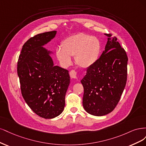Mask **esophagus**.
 Returning <instances> with one entry per match:
<instances>
[{
	"instance_id": "1",
	"label": "esophagus",
	"mask_w": 146,
	"mask_h": 146,
	"mask_svg": "<svg viewBox=\"0 0 146 146\" xmlns=\"http://www.w3.org/2000/svg\"><path fill=\"white\" fill-rule=\"evenodd\" d=\"M70 78L72 79H75L77 78V73L76 71H74V70H72L71 72H70Z\"/></svg>"
}]
</instances>
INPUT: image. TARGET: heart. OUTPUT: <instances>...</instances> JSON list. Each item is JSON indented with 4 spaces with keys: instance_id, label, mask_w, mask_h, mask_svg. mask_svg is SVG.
Returning a JSON list of instances; mask_svg holds the SVG:
<instances>
[{
    "instance_id": "b5f03b06",
    "label": "heart",
    "mask_w": 146,
    "mask_h": 146,
    "mask_svg": "<svg viewBox=\"0 0 146 146\" xmlns=\"http://www.w3.org/2000/svg\"><path fill=\"white\" fill-rule=\"evenodd\" d=\"M56 50V55L60 64L68 67L72 62V56L79 67L87 68L95 64L100 57L101 44L96 37L78 33L67 37Z\"/></svg>"
}]
</instances>
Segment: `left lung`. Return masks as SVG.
Returning a JSON list of instances; mask_svg holds the SVG:
<instances>
[{
    "label": "left lung",
    "mask_w": 146,
    "mask_h": 146,
    "mask_svg": "<svg viewBox=\"0 0 146 146\" xmlns=\"http://www.w3.org/2000/svg\"><path fill=\"white\" fill-rule=\"evenodd\" d=\"M107 42L100 58L87 69L81 81L84 87L82 104L94 116H104L114 110L125 88L128 58L117 38L104 34Z\"/></svg>",
    "instance_id": "8db88e82"
}]
</instances>
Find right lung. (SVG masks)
I'll return each mask as SVG.
<instances>
[{"label":"right lung","mask_w":146,"mask_h":146,"mask_svg":"<svg viewBox=\"0 0 146 146\" xmlns=\"http://www.w3.org/2000/svg\"><path fill=\"white\" fill-rule=\"evenodd\" d=\"M56 31L38 34L23 45L17 62V74L22 96L36 115L45 119L59 116L64 109L70 84L68 71L54 66L43 47L55 37Z\"/></svg>","instance_id":"obj_1"}]
</instances>
